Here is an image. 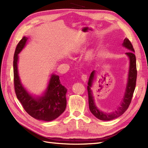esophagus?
Segmentation results:
<instances>
[{
  "mask_svg": "<svg viewBox=\"0 0 148 148\" xmlns=\"http://www.w3.org/2000/svg\"><path fill=\"white\" fill-rule=\"evenodd\" d=\"M87 79H88V75L86 74H83L82 75V79L83 82L87 81Z\"/></svg>",
  "mask_w": 148,
  "mask_h": 148,
  "instance_id": "esophagus-1",
  "label": "esophagus"
}]
</instances>
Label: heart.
<instances>
[{
  "label": "heart",
  "mask_w": 148,
  "mask_h": 148,
  "mask_svg": "<svg viewBox=\"0 0 148 148\" xmlns=\"http://www.w3.org/2000/svg\"><path fill=\"white\" fill-rule=\"evenodd\" d=\"M78 51H79V49H75V52H78Z\"/></svg>",
  "instance_id": "heart-1"
}]
</instances>
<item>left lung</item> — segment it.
<instances>
[{
    "label": "left lung",
    "instance_id": "left-lung-1",
    "mask_svg": "<svg viewBox=\"0 0 148 148\" xmlns=\"http://www.w3.org/2000/svg\"><path fill=\"white\" fill-rule=\"evenodd\" d=\"M123 46L130 50L129 52H126V54L128 56L130 59V68L126 92H125L123 101H122V103H121V106L119 107V109L117 110H115V112H113L112 113L106 114L105 112H103L102 111H100L97 108L95 104V102H94L92 91L91 89L92 81L94 79V77H95V71H92V73L90 75V77H89L88 83V86L87 87L89 110H90L91 112L96 118L101 120H111L117 118L121 115H122L127 110L130 104L133 95V92L134 91H135L137 78L136 56L134 54L135 50H134L132 44L128 38H125L124 39Z\"/></svg>",
    "mask_w": 148,
    "mask_h": 148
}]
</instances>
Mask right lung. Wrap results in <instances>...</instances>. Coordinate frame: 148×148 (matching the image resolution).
Here are the masks:
<instances>
[{
	"label": "right lung",
	"mask_w": 148,
	"mask_h": 148,
	"mask_svg": "<svg viewBox=\"0 0 148 148\" xmlns=\"http://www.w3.org/2000/svg\"><path fill=\"white\" fill-rule=\"evenodd\" d=\"M28 38L23 37L17 44L13 57V82L16 96L25 111L31 117L44 121H51L64 112L66 106L67 89L60 82L58 75H52L46 91L37 99L26 91L21 84L18 73V54L25 47Z\"/></svg>",
	"instance_id": "1"
}]
</instances>
